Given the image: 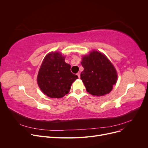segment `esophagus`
Here are the masks:
<instances>
[{
    "label": "esophagus",
    "mask_w": 148,
    "mask_h": 148,
    "mask_svg": "<svg viewBox=\"0 0 148 148\" xmlns=\"http://www.w3.org/2000/svg\"><path fill=\"white\" fill-rule=\"evenodd\" d=\"M77 75H78V77H79V78H80V73H78L77 74Z\"/></svg>",
    "instance_id": "obj_1"
}]
</instances>
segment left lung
Here are the masks:
<instances>
[{
  "label": "left lung",
  "instance_id": "left-lung-1",
  "mask_svg": "<svg viewBox=\"0 0 148 148\" xmlns=\"http://www.w3.org/2000/svg\"><path fill=\"white\" fill-rule=\"evenodd\" d=\"M84 70L81 73L86 90L94 96L110 93L118 80V74L113 64L104 54L93 50L82 58Z\"/></svg>",
  "mask_w": 148,
  "mask_h": 148
}]
</instances>
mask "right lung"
Instances as JSON below:
<instances>
[{
    "instance_id": "obj_1",
    "label": "right lung",
    "mask_w": 148,
    "mask_h": 148,
    "mask_svg": "<svg viewBox=\"0 0 148 148\" xmlns=\"http://www.w3.org/2000/svg\"><path fill=\"white\" fill-rule=\"evenodd\" d=\"M71 65L65 62V56L59 52L47 54L39 70L37 83L44 94L60 98L69 92L78 76L71 71Z\"/></svg>"
}]
</instances>
